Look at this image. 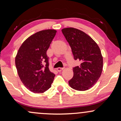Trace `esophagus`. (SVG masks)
Segmentation results:
<instances>
[{"mask_svg":"<svg viewBox=\"0 0 121 121\" xmlns=\"http://www.w3.org/2000/svg\"><path fill=\"white\" fill-rule=\"evenodd\" d=\"M64 69V68H57V70L58 72H61V70H62Z\"/></svg>","mask_w":121,"mask_h":121,"instance_id":"1","label":"esophagus"}]
</instances>
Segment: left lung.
<instances>
[{"label":"left lung","instance_id":"8db88e82","mask_svg":"<svg viewBox=\"0 0 121 121\" xmlns=\"http://www.w3.org/2000/svg\"><path fill=\"white\" fill-rule=\"evenodd\" d=\"M62 34L72 49L75 60L81 62L73 68L69 85L73 89L85 91L96 84L103 68V57L97 44L91 36L78 29L65 28Z\"/></svg>","mask_w":121,"mask_h":121}]
</instances>
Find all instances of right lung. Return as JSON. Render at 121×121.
Returning <instances> with one entry per match:
<instances>
[{
    "instance_id": "1",
    "label": "right lung",
    "mask_w": 121,
    "mask_h": 121,
    "mask_svg": "<svg viewBox=\"0 0 121 121\" xmlns=\"http://www.w3.org/2000/svg\"><path fill=\"white\" fill-rule=\"evenodd\" d=\"M56 32L55 30H46L30 36L22 44L15 57L20 80L34 93H42L49 89L55 78V74L49 70L46 53Z\"/></svg>"
}]
</instances>
